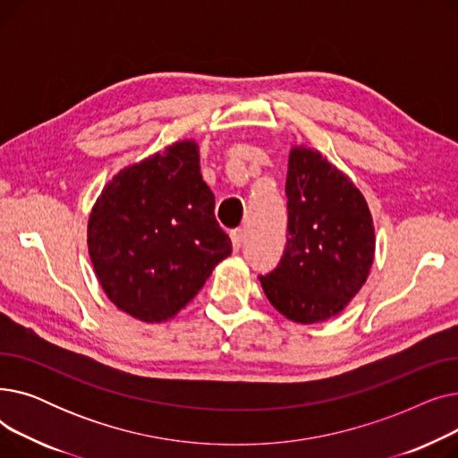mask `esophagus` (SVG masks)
I'll list each match as a JSON object with an SVG mask.
<instances>
[{
    "label": "esophagus",
    "mask_w": 458,
    "mask_h": 458,
    "mask_svg": "<svg viewBox=\"0 0 458 458\" xmlns=\"http://www.w3.org/2000/svg\"><path fill=\"white\" fill-rule=\"evenodd\" d=\"M230 237H232V245H233V249H235V250H239V249L243 247V242H245V230H243V228L232 230Z\"/></svg>",
    "instance_id": "obj_1"
}]
</instances>
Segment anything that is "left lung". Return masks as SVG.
<instances>
[{
	"instance_id": "1",
	"label": "left lung",
	"mask_w": 458,
	"mask_h": 458,
	"mask_svg": "<svg viewBox=\"0 0 458 458\" xmlns=\"http://www.w3.org/2000/svg\"><path fill=\"white\" fill-rule=\"evenodd\" d=\"M287 245L278 266L259 275L282 316L310 325L349 304L375 254L369 208L354 183L311 148H293L285 180Z\"/></svg>"
}]
</instances>
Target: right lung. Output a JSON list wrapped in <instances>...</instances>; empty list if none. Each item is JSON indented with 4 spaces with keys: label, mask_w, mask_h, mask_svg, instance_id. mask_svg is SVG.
<instances>
[{
    "label": "right lung",
    "mask_w": 458,
    "mask_h": 458,
    "mask_svg": "<svg viewBox=\"0 0 458 458\" xmlns=\"http://www.w3.org/2000/svg\"><path fill=\"white\" fill-rule=\"evenodd\" d=\"M89 254L106 295L135 319L161 323L192 301L232 254L195 142L180 140L106 185L89 216Z\"/></svg>",
    "instance_id": "add662e5"
}]
</instances>
